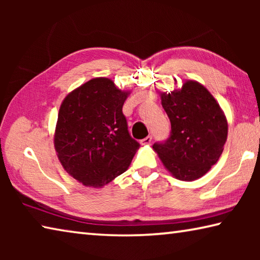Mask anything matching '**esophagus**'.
<instances>
[{
    "instance_id": "34e87169",
    "label": "esophagus",
    "mask_w": 260,
    "mask_h": 260,
    "mask_svg": "<svg viewBox=\"0 0 260 260\" xmlns=\"http://www.w3.org/2000/svg\"><path fill=\"white\" fill-rule=\"evenodd\" d=\"M151 141H152V136L148 135L147 138L141 140V144H149V143H151Z\"/></svg>"
}]
</instances>
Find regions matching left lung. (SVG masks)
<instances>
[{
	"instance_id": "1",
	"label": "left lung",
	"mask_w": 260,
	"mask_h": 260,
	"mask_svg": "<svg viewBox=\"0 0 260 260\" xmlns=\"http://www.w3.org/2000/svg\"><path fill=\"white\" fill-rule=\"evenodd\" d=\"M161 105L170 118L171 133L152 148L177 179L192 181L203 177L218 161L226 143L225 114L209 90L196 81L161 94Z\"/></svg>"
}]
</instances>
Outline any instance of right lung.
Here are the masks:
<instances>
[{"label":"right lung","instance_id":"right-lung-1","mask_svg":"<svg viewBox=\"0 0 260 260\" xmlns=\"http://www.w3.org/2000/svg\"><path fill=\"white\" fill-rule=\"evenodd\" d=\"M127 95L110 79L95 78L60 105L54 140L57 156L85 186L102 187L124 173L140 147L122 113Z\"/></svg>","mask_w":260,"mask_h":260}]
</instances>
